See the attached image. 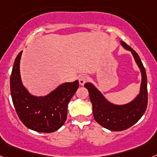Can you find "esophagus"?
<instances>
[{"mask_svg":"<svg viewBox=\"0 0 157 157\" xmlns=\"http://www.w3.org/2000/svg\"><path fill=\"white\" fill-rule=\"evenodd\" d=\"M86 81H87V76L86 75H81L79 77V78H78V82H79V84L81 86L84 85V84L86 82Z\"/></svg>","mask_w":157,"mask_h":157,"instance_id":"obj_1","label":"esophagus"}]
</instances>
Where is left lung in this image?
I'll return each mask as SVG.
<instances>
[{
	"instance_id": "8db88e82",
	"label": "left lung",
	"mask_w": 157,
	"mask_h": 157,
	"mask_svg": "<svg viewBox=\"0 0 157 157\" xmlns=\"http://www.w3.org/2000/svg\"><path fill=\"white\" fill-rule=\"evenodd\" d=\"M120 43L125 49L131 52L141 71V82L138 96L126 105H118L108 101L92 83L87 82L84 85L90 94L94 120L101 126L112 131H121L132 127L143 116L148 105L147 76L143 63L131 47L124 41H120Z\"/></svg>"
}]
</instances>
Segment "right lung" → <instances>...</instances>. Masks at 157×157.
I'll list each match as a JSON object with an SVG mask.
<instances>
[{
  "label": "right lung",
  "mask_w": 157,
  "mask_h": 157,
  "mask_svg": "<svg viewBox=\"0 0 157 157\" xmlns=\"http://www.w3.org/2000/svg\"><path fill=\"white\" fill-rule=\"evenodd\" d=\"M22 52L15 59L10 77L11 95L16 113L27 128L41 133L54 132L66 121L67 105L78 88V82L63 83L46 96L32 95L20 77Z\"/></svg>",
  "instance_id": "1"
}]
</instances>
